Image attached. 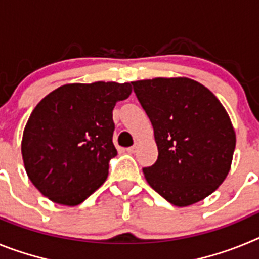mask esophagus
Instances as JSON below:
<instances>
[{
	"instance_id": "obj_1",
	"label": "esophagus",
	"mask_w": 259,
	"mask_h": 259,
	"mask_svg": "<svg viewBox=\"0 0 259 259\" xmlns=\"http://www.w3.org/2000/svg\"><path fill=\"white\" fill-rule=\"evenodd\" d=\"M137 150V144H135V145L130 146V148H127V152L128 153H135Z\"/></svg>"
}]
</instances>
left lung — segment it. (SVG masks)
<instances>
[{
	"label": "left lung",
	"mask_w": 259,
	"mask_h": 259,
	"mask_svg": "<svg viewBox=\"0 0 259 259\" xmlns=\"http://www.w3.org/2000/svg\"><path fill=\"white\" fill-rule=\"evenodd\" d=\"M154 130L158 158L146 182L175 206L211 194L231 168L236 135L227 111L206 87L187 77L134 81Z\"/></svg>",
	"instance_id": "obj_1"
}]
</instances>
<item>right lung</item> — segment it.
<instances>
[{"mask_svg":"<svg viewBox=\"0 0 259 259\" xmlns=\"http://www.w3.org/2000/svg\"><path fill=\"white\" fill-rule=\"evenodd\" d=\"M131 84H66L29 115L22 140L27 175L53 202L75 206L106 180L113 144V109Z\"/></svg>","mask_w":259,"mask_h":259,"instance_id":"right-lung-1","label":"right lung"}]
</instances>
